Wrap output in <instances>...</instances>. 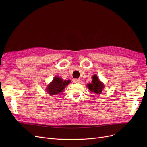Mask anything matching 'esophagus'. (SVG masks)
Instances as JSON below:
<instances>
[{
  "label": "esophagus",
  "mask_w": 147,
  "mask_h": 147,
  "mask_svg": "<svg viewBox=\"0 0 147 147\" xmlns=\"http://www.w3.org/2000/svg\"><path fill=\"white\" fill-rule=\"evenodd\" d=\"M73 82L74 83H79L81 82V80L80 79H74L73 80Z\"/></svg>",
  "instance_id": "34e87169"
}]
</instances>
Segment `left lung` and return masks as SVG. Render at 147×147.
Instances as JSON below:
<instances>
[{"label": "left lung", "mask_w": 147, "mask_h": 147, "mask_svg": "<svg viewBox=\"0 0 147 147\" xmlns=\"http://www.w3.org/2000/svg\"><path fill=\"white\" fill-rule=\"evenodd\" d=\"M92 79H93V80H92V83L88 84L89 89L96 94H101L104 89V84L98 79V77L96 74L93 76Z\"/></svg>", "instance_id": "8db88e82"}]
</instances>
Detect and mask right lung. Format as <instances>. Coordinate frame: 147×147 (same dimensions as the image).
<instances>
[{
  "label": "right lung",
  "instance_id": "right-lung-1",
  "mask_svg": "<svg viewBox=\"0 0 147 147\" xmlns=\"http://www.w3.org/2000/svg\"><path fill=\"white\" fill-rule=\"evenodd\" d=\"M71 81L69 80L64 81L59 77H55L53 79L52 82L48 86L46 91L51 95L59 94L61 92H63L65 87Z\"/></svg>",
  "mask_w": 147,
  "mask_h": 147
}]
</instances>
